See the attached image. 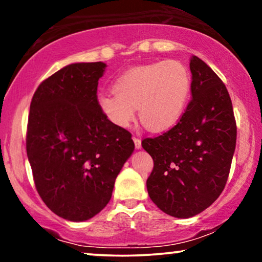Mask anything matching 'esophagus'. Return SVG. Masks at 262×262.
Instances as JSON below:
<instances>
[{
  "label": "esophagus",
  "instance_id": "obj_1",
  "mask_svg": "<svg viewBox=\"0 0 262 262\" xmlns=\"http://www.w3.org/2000/svg\"><path fill=\"white\" fill-rule=\"evenodd\" d=\"M132 139H134V142H135V146H136V149H141V146H142V142H141V139H139L138 137H136V136H134V137H132Z\"/></svg>",
  "mask_w": 262,
  "mask_h": 262
}]
</instances>
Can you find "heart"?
<instances>
[{"label": "heart", "mask_w": 262, "mask_h": 262, "mask_svg": "<svg viewBox=\"0 0 262 262\" xmlns=\"http://www.w3.org/2000/svg\"><path fill=\"white\" fill-rule=\"evenodd\" d=\"M191 75L179 60H160L130 69L117 78L114 92L99 95V108L118 127L126 128L137 108L143 125L151 131L174 126L187 106Z\"/></svg>", "instance_id": "heart-1"}]
</instances>
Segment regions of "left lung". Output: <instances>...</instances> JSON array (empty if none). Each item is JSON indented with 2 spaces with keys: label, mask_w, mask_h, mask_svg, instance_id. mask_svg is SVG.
<instances>
[{
  "label": "left lung",
  "mask_w": 262,
  "mask_h": 262,
  "mask_svg": "<svg viewBox=\"0 0 262 262\" xmlns=\"http://www.w3.org/2000/svg\"><path fill=\"white\" fill-rule=\"evenodd\" d=\"M192 100L178 124L142 146L154 160L150 199L169 216L189 218L207 209L227 184L236 146V121L225 84L193 56Z\"/></svg>",
  "instance_id": "left-lung-1"
}]
</instances>
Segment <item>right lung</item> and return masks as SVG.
I'll use <instances>...</instances> for the list:
<instances>
[{
    "instance_id": "add662e5",
    "label": "right lung",
    "mask_w": 262,
    "mask_h": 262,
    "mask_svg": "<svg viewBox=\"0 0 262 262\" xmlns=\"http://www.w3.org/2000/svg\"><path fill=\"white\" fill-rule=\"evenodd\" d=\"M105 68L64 67L39 84L30 106L26 150L35 188L52 212L71 222L87 221L108 204L135 149L130 132L99 108Z\"/></svg>"
}]
</instances>
